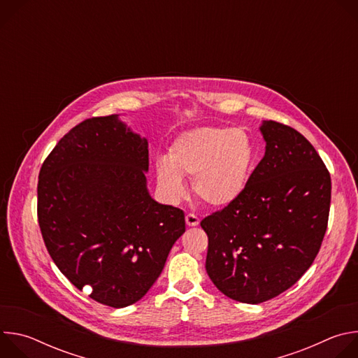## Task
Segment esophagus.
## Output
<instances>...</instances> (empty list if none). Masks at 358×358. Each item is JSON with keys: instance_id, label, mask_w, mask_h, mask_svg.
<instances>
[{"instance_id": "1", "label": "esophagus", "mask_w": 358, "mask_h": 358, "mask_svg": "<svg viewBox=\"0 0 358 358\" xmlns=\"http://www.w3.org/2000/svg\"><path fill=\"white\" fill-rule=\"evenodd\" d=\"M185 222L188 227H196L199 224V218L195 214H187L185 215Z\"/></svg>"}]
</instances>
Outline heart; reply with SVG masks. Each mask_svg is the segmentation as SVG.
Here are the masks:
<instances>
[{"instance_id": "heart-1", "label": "heart", "mask_w": 358, "mask_h": 358, "mask_svg": "<svg viewBox=\"0 0 358 358\" xmlns=\"http://www.w3.org/2000/svg\"><path fill=\"white\" fill-rule=\"evenodd\" d=\"M257 143L243 129L196 127L181 133L159 159L156 177L173 201L187 194L182 177H192L195 195L211 207H225L245 191L257 164Z\"/></svg>"}]
</instances>
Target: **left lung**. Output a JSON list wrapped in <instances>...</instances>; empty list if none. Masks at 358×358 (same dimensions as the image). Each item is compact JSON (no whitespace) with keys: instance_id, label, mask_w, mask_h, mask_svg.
<instances>
[{"instance_id":"obj_1","label":"left lung","mask_w":358,"mask_h":358,"mask_svg":"<svg viewBox=\"0 0 358 358\" xmlns=\"http://www.w3.org/2000/svg\"><path fill=\"white\" fill-rule=\"evenodd\" d=\"M261 131L266 151L243 194L201 221L210 279L249 304L279 296L312 266L331 199L330 173L308 138L273 120Z\"/></svg>"}]
</instances>
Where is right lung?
Listing matches in <instances>:
<instances>
[{"label": "right lung", "instance_id": "add662e5", "mask_svg": "<svg viewBox=\"0 0 358 358\" xmlns=\"http://www.w3.org/2000/svg\"><path fill=\"white\" fill-rule=\"evenodd\" d=\"M148 144L117 115L66 133L38 178V222L50 258L79 290L110 308L140 300L185 231L180 208L147 191Z\"/></svg>", "mask_w": 358, "mask_h": 358}]
</instances>
